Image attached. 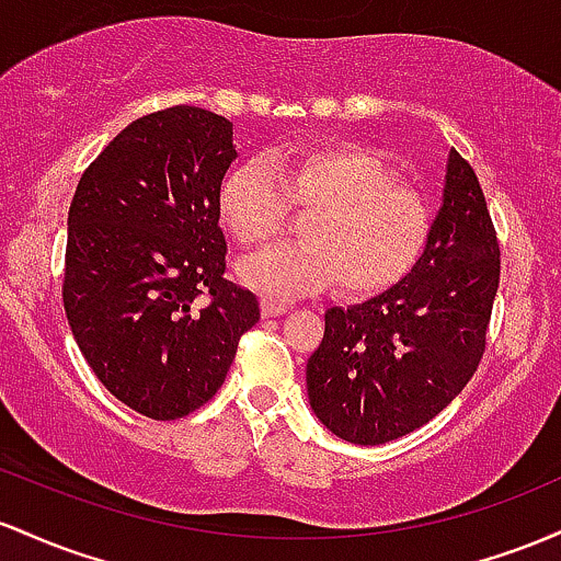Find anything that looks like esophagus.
I'll return each instance as SVG.
<instances>
[{"label": "esophagus", "instance_id": "1", "mask_svg": "<svg viewBox=\"0 0 561 561\" xmlns=\"http://www.w3.org/2000/svg\"><path fill=\"white\" fill-rule=\"evenodd\" d=\"M288 310H291V307H288L286 301H275V299H270V297L262 299V314H264V318H275V314H283V312H288Z\"/></svg>", "mask_w": 561, "mask_h": 561}]
</instances>
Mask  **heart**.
<instances>
[{
    "mask_svg": "<svg viewBox=\"0 0 561 561\" xmlns=\"http://www.w3.org/2000/svg\"><path fill=\"white\" fill-rule=\"evenodd\" d=\"M288 203L312 209L301 225L305 241L267 249L238 267L243 283L270 297L331 283L344 297H374L405 278L430 241L424 196L400 185L398 172L357 142L294 145L270 161L236 163L219 182V217L247 249L286 228Z\"/></svg>",
    "mask_w": 561,
    "mask_h": 561,
    "instance_id": "obj_1",
    "label": "heart"
}]
</instances>
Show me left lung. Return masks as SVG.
<instances>
[{
    "mask_svg": "<svg viewBox=\"0 0 561 561\" xmlns=\"http://www.w3.org/2000/svg\"><path fill=\"white\" fill-rule=\"evenodd\" d=\"M501 249L480 180L450 150L443 206L416 267L363 305L331 307L307 398L336 437L381 445L437 416L484 352Z\"/></svg>",
    "mask_w": 561,
    "mask_h": 561,
    "instance_id": "left-lung-1",
    "label": "left lung"
}]
</instances>
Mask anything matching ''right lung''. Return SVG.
<instances>
[{"instance_id":"add662e5","label":"right lung","mask_w":561,"mask_h":561,"mask_svg":"<svg viewBox=\"0 0 561 561\" xmlns=\"http://www.w3.org/2000/svg\"><path fill=\"white\" fill-rule=\"evenodd\" d=\"M236 156L228 118L174 105L118 131L73 193L68 325L103 387L148 419L209 402L260 320L254 294L225 278L217 193Z\"/></svg>"}]
</instances>
